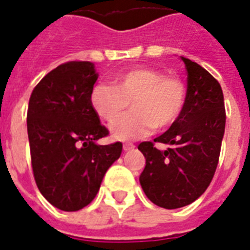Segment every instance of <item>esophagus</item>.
Here are the masks:
<instances>
[{
    "instance_id": "obj_1",
    "label": "esophagus",
    "mask_w": 250,
    "mask_h": 250,
    "mask_svg": "<svg viewBox=\"0 0 250 250\" xmlns=\"http://www.w3.org/2000/svg\"><path fill=\"white\" fill-rule=\"evenodd\" d=\"M134 145L133 143H124V151H130L134 148Z\"/></svg>"
}]
</instances>
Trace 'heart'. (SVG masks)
<instances>
[{
	"instance_id": "b5f03b06",
	"label": "heart",
	"mask_w": 250,
	"mask_h": 250,
	"mask_svg": "<svg viewBox=\"0 0 250 250\" xmlns=\"http://www.w3.org/2000/svg\"><path fill=\"white\" fill-rule=\"evenodd\" d=\"M185 103V86L154 67L138 66L119 73L111 84L99 83L91 92V105L100 119L112 124L131 105V112L113 124L119 141L145 137L155 127L164 130L175 123Z\"/></svg>"
}]
</instances>
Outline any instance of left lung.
<instances>
[{"mask_svg":"<svg viewBox=\"0 0 250 250\" xmlns=\"http://www.w3.org/2000/svg\"><path fill=\"white\" fill-rule=\"evenodd\" d=\"M188 71L185 103L177 120L154 142L139 143L146 158L139 183L147 198L164 208L190 205L204 194L219 162L226 108L219 82L194 61L181 57ZM170 145L160 152L155 142Z\"/></svg>","mask_w":250,"mask_h":250,"instance_id":"1","label":"left lung"}]
</instances>
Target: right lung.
Here are the masks:
<instances>
[{"label":"right lung","mask_w":250,"mask_h":250,"mask_svg":"<svg viewBox=\"0 0 250 250\" xmlns=\"http://www.w3.org/2000/svg\"><path fill=\"white\" fill-rule=\"evenodd\" d=\"M98 79L94 63L69 61L35 86L28 102L27 133L35 183L44 198L63 211H77L98 194L123 143L95 141L109 131L91 105Z\"/></svg>","instance_id":"right-lung-1"}]
</instances>
